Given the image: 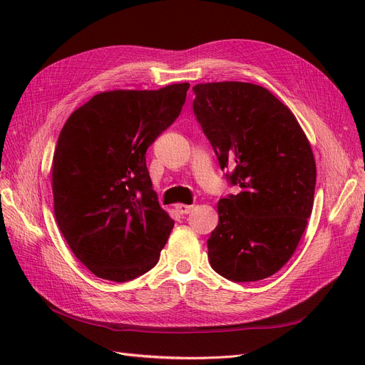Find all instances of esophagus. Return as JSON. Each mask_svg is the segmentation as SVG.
<instances>
[{"mask_svg": "<svg viewBox=\"0 0 365 365\" xmlns=\"http://www.w3.org/2000/svg\"><path fill=\"white\" fill-rule=\"evenodd\" d=\"M176 210H178V213L181 215H189L192 210H193V205H185V204H178L176 205Z\"/></svg>", "mask_w": 365, "mask_h": 365, "instance_id": "1", "label": "esophagus"}]
</instances>
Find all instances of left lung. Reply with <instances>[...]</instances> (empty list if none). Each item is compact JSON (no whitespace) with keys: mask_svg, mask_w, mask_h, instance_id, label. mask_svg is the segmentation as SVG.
Wrapping results in <instances>:
<instances>
[{"mask_svg":"<svg viewBox=\"0 0 365 365\" xmlns=\"http://www.w3.org/2000/svg\"><path fill=\"white\" fill-rule=\"evenodd\" d=\"M193 113L237 195L217 202L207 240L212 268L231 282H257L291 259L312 213L311 145L297 118L267 88L247 82L193 86Z\"/></svg>","mask_w":365,"mask_h":365,"instance_id":"obj_1","label":"left lung"}]
</instances>
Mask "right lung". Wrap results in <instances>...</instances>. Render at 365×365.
Here are the masks:
<instances>
[{
    "instance_id": "right-lung-1",
    "label": "right lung",
    "mask_w": 365,
    "mask_h": 365,
    "mask_svg": "<svg viewBox=\"0 0 365 365\" xmlns=\"http://www.w3.org/2000/svg\"><path fill=\"white\" fill-rule=\"evenodd\" d=\"M189 83L96 94L68 117L54 150V216L68 247L101 279L152 269L175 220L158 204L146 150L178 118Z\"/></svg>"
}]
</instances>
